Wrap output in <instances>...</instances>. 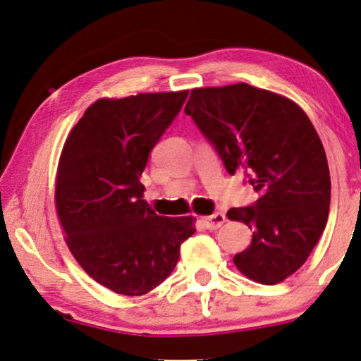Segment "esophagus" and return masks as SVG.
<instances>
[{"label": "esophagus", "mask_w": 361, "mask_h": 361, "mask_svg": "<svg viewBox=\"0 0 361 361\" xmlns=\"http://www.w3.org/2000/svg\"><path fill=\"white\" fill-rule=\"evenodd\" d=\"M224 221H226V214L219 213V211L211 216H203V218H201V223L204 224V228L211 229V231L221 228V226L224 224Z\"/></svg>", "instance_id": "34e87169"}]
</instances>
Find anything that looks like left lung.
Listing matches in <instances>:
<instances>
[{
	"mask_svg": "<svg viewBox=\"0 0 361 361\" xmlns=\"http://www.w3.org/2000/svg\"><path fill=\"white\" fill-rule=\"evenodd\" d=\"M185 114L229 175L244 173L259 195L228 211L254 231L234 264L259 284H279L307 261L329 218L330 171L314 125L290 99L244 82L193 89Z\"/></svg>",
	"mask_w": 361,
	"mask_h": 361,
	"instance_id": "left-lung-1",
	"label": "left lung"
}]
</instances>
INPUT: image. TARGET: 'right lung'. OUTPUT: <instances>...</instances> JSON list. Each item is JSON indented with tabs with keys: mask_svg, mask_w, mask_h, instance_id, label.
Listing matches in <instances>:
<instances>
[{
	"mask_svg": "<svg viewBox=\"0 0 361 361\" xmlns=\"http://www.w3.org/2000/svg\"><path fill=\"white\" fill-rule=\"evenodd\" d=\"M188 90L100 99L62 148L56 208L72 256L94 281L143 295L175 269L193 218L158 216L143 198L148 155L180 114Z\"/></svg>",
	"mask_w": 361,
	"mask_h": 361,
	"instance_id": "add662e5",
	"label": "right lung"
}]
</instances>
